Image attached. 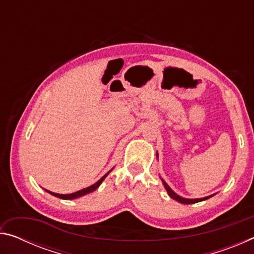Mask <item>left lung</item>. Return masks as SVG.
Returning a JSON list of instances; mask_svg holds the SVG:
<instances>
[{
  "mask_svg": "<svg viewBox=\"0 0 254 254\" xmlns=\"http://www.w3.org/2000/svg\"><path fill=\"white\" fill-rule=\"evenodd\" d=\"M157 157H158V153H157ZM161 180H162V184H163V186H165L167 192H168V195L171 197V198L176 199V200L179 201V203H182V204H195V203H198V201H203V200L208 199V198H210V197H212V196H214V195H210V196H207V197H204V198H195V199L184 198V197H180L179 195L176 194V192L173 190V189H171V188L168 186V184H167V183L165 182V180H163V179H161Z\"/></svg>",
  "mask_w": 254,
  "mask_h": 254,
  "instance_id": "left-lung-1",
  "label": "left lung"
}]
</instances>
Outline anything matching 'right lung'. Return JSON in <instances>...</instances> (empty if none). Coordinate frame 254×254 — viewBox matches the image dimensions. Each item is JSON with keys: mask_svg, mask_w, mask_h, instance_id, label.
Masks as SVG:
<instances>
[{"mask_svg": "<svg viewBox=\"0 0 254 254\" xmlns=\"http://www.w3.org/2000/svg\"><path fill=\"white\" fill-rule=\"evenodd\" d=\"M110 173H111V170L109 171V173H107V174H105L104 176H103V177H102L100 180H98L97 183H95L94 185H92V186H89V187H87V188H84V189H80V190L76 191V192H72V194H67V195L57 194V192L49 191V190H47V189H46V191H48L49 194H51L53 196L58 197V198H62V199H75V198H78V197H81V196H84V195H86V194H89V192H92V191L95 190V189H97V188H98V186H100V185L102 184L103 180H104V179L106 178V176L109 175Z\"/></svg>", "mask_w": 254, "mask_h": 254, "instance_id": "right-lung-1", "label": "right lung"}]
</instances>
